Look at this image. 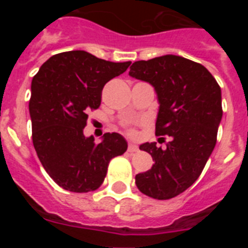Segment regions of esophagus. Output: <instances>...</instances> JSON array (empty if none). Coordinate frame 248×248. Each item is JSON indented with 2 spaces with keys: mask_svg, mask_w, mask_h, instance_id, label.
Masks as SVG:
<instances>
[{
  "mask_svg": "<svg viewBox=\"0 0 248 248\" xmlns=\"http://www.w3.org/2000/svg\"><path fill=\"white\" fill-rule=\"evenodd\" d=\"M139 150V148H138L137 145H135V144H129V146H128V151L129 153H135V151H138Z\"/></svg>",
  "mask_w": 248,
  "mask_h": 248,
  "instance_id": "esophagus-1",
  "label": "esophagus"
}]
</instances>
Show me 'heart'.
Segmentation results:
<instances>
[{"mask_svg":"<svg viewBox=\"0 0 248 248\" xmlns=\"http://www.w3.org/2000/svg\"><path fill=\"white\" fill-rule=\"evenodd\" d=\"M129 134L134 135V134H135V133H134V130H129Z\"/></svg>","mask_w":248,"mask_h":248,"instance_id":"obj_1","label":"heart"}]
</instances>
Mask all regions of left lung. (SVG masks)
Returning a JSON list of instances; mask_svg holds the SVG:
<instances>
[{"label": "left lung", "mask_w": 248, "mask_h": 248, "mask_svg": "<svg viewBox=\"0 0 248 248\" xmlns=\"http://www.w3.org/2000/svg\"><path fill=\"white\" fill-rule=\"evenodd\" d=\"M129 76L154 87L160 104L155 134L171 138L165 149L140 145L155 164L135 184L146 196L169 200L198 180L216 145L221 88L202 64L174 54L134 62Z\"/></svg>", "instance_id": "1"}]
</instances>
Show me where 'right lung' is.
Returning a JSON list of instances; mask_svg holds the SVG:
<instances>
[{
	"label": "right lung",
	"mask_w": 248,
	"mask_h": 248,
	"mask_svg": "<svg viewBox=\"0 0 248 248\" xmlns=\"http://www.w3.org/2000/svg\"><path fill=\"white\" fill-rule=\"evenodd\" d=\"M131 62L114 63L85 50L54 54L31 85L30 115L37 156L54 183L72 192H89L103 184L109 161L128 149L118 133L102 143L84 137L88 113L99 108L102 91Z\"/></svg>",
	"instance_id": "obj_1"
}]
</instances>
